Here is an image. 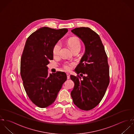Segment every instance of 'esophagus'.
Listing matches in <instances>:
<instances>
[{"mask_svg": "<svg viewBox=\"0 0 134 134\" xmlns=\"http://www.w3.org/2000/svg\"><path fill=\"white\" fill-rule=\"evenodd\" d=\"M67 77L68 79H70V75L69 74H67Z\"/></svg>", "mask_w": 134, "mask_h": 134, "instance_id": "obj_1", "label": "esophagus"}]
</instances>
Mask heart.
Returning <instances> with one entry per match:
<instances>
[{
    "instance_id": "heart-1",
    "label": "heart",
    "mask_w": 134,
    "mask_h": 134,
    "mask_svg": "<svg viewBox=\"0 0 134 134\" xmlns=\"http://www.w3.org/2000/svg\"><path fill=\"white\" fill-rule=\"evenodd\" d=\"M67 44L71 51L74 52L75 51H79L80 50L81 42L80 40L77 38H71L67 40ZM61 50V44L59 42H57L53 46L52 52L54 57H57L59 55ZM74 65L72 63H65L63 66L64 69L66 71L71 70L72 66Z\"/></svg>"
}]
</instances>
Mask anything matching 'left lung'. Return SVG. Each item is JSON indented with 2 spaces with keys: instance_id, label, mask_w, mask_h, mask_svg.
<instances>
[{
  "instance_id": "1",
  "label": "left lung",
  "mask_w": 134,
  "mask_h": 134,
  "mask_svg": "<svg viewBox=\"0 0 134 134\" xmlns=\"http://www.w3.org/2000/svg\"><path fill=\"white\" fill-rule=\"evenodd\" d=\"M71 32L80 38L85 50L75 69L82 78L70 76L75 83L71 96L75 105L81 110L87 111L99 104L109 85L107 54L99 35L90 28H76Z\"/></svg>"
}]
</instances>
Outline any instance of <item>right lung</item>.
I'll list each match as a JSON object with an SVG mask.
<instances>
[{"label":"right lung","mask_w":134,"mask_h":134,"mask_svg":"<svg viewBox=\"0 0 134 134\" xmlns=\"http://www.w3.org/2000/svg\"><path fill=\"white\" fill-rule=\"evenodd\" d=\"M67 31V28L41 27L26 41L21 59V76L28 96L38 107L43 108L52 104L67 80L64 72L49 75L47 65L53 59L54 44Z\"/></svg>","instance_id":"1"}]
</instances>
